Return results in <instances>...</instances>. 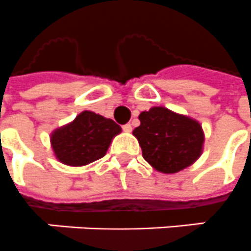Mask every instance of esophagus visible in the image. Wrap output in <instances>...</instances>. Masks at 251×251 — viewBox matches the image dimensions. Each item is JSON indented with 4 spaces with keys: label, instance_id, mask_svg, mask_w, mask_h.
<instances>
[{
    "label": "esophagus",
    "instance_id": "esophagus-1",
    "mask_svg": "<svg viewBox=\"0 0 251 251\" xmlns=\"http://www.w3.org/2000/svg\"><path fill=\"white\" fill-rule=\"evenodd\" d=\"M123 131L127 132V133L132 132V126H131V124H129V123L124 124V126H123Z\"/></svg>",
    "mask_w": 251,
    "mask_h": 251
}]
</instances>
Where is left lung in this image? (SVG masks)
I'll return each mask as SVG.
<instances>
[{
    "label": "left lung",
    "instance_id": "left-lung-1",
    "mask_svg": "<svg viewBox=\"0 0 251 251\" xmlns=\"http://www.w3.org/2000/svg\"><path fill=\"white\" fill-rule=\"evenodd\" d=\"M140 126L133 129L142 157L162 174H176L201 157L205 132L201 123L164 106H153L138 115Z\"/></svg>",
    "mask_w": 251,
    "mask_h": 251
}]
</instances>
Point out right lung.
<instances>
[{"label":"right lung","instance_id":"obj_1","mask_svg":"<svg viewBox=\"0 0 251 251\" xmlns=\"http://www.w3.org/2000/svg\"><path fill=\"white\" fill-rule=\"evenodd\" d=\"M120 132L122 128L114 120L84 110L72 122L50 133V146L61 163L81 167L103 157Z\"/></svg>","mask_w":251,"mask_h":251}]
</instances>
